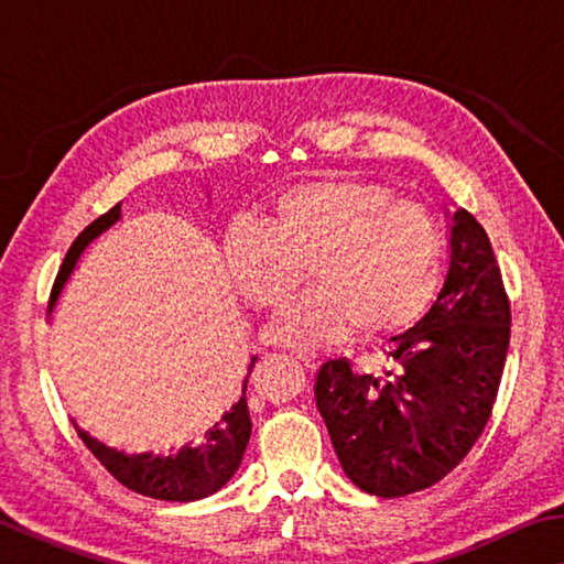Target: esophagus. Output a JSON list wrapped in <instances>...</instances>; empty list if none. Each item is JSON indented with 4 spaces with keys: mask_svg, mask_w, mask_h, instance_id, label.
<instances>
[{
    "mask_svg": "<svg viewBox=\"0 0 564 564\" xmlns=\"http://www.w3.org/2000/svg\"><path fill=\"white\" fill-rule=\"evenodd\" d=\"M293 356L299 358V360L303 362V366H305V368H311V370H313V368H318V362H321V356H318V352H311V350H295Z\"/></svg>",
    "mask_w": 564,
    "mask_h": 564,
    "instance_id": "obj_1",
    "label": "esophagus"
}]
</instances>
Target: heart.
I'll return each mask as SVG.
<instances>
[{"instance_id": "obj_1", "label": "heart", "mask_w": 564, "mask_h": 564, "mask_svg": "<svg viewBox=\"0 0 564 564\" xmlns=\"http://www.w3.org/2000/svg\"><path fill=\"white\" fill-rule=\"evenodd\" d=\"M236 289L256 305L281 303L311 259L316 289L283 305L269 338L318 348L360 323L368 336L398 333L441 293L443 226L378 181L323 176L291 184L226 234Z\"/></svg>"}]
</instances>
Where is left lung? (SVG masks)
<instances>
[{
    "mask_svg": "<svg viewBox=\"0 0 564 564\" xmlns=\"http://www.w3.org/2000/svg\"><path fill=\"white\" fill-rule=\"evenodd\" d=\"M443 289L413 328L393 336L383 376L346 358L316 376V405L343 473L378 498L441 482L488 425L510 348V301L490 238L473 214L451 216Z\"/></svg>",
    "mask_w": 564,
    "mask_h": 564,
    "instance_id": "left-lung-1",
    "label": "left lung"
}]
</instances>
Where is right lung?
Listing matches in <instances>:
<instances>
[{"label": "right lung", "instance_id": "add662e5", "mask_svg": "<svg viewBox=\"0 0 564 564\" xmlns=\"http://www.w3.org/2000/svg\"><path fill=\"white\" fill-rule=\"evenodd\" d=\"M119 221L121 204L99 216L97 221H91L79 236H76V241L64 256L59 273H56L50 299V313L54 311L56 301H59L64 285L69 283L84 251ZM253 366L256 356L248 362V373L241 383V398H238L226 413H218L208 420V423H204L184 445L178 447H169V451L159 453H127L119 451V447L104 445L87 431H82L76 423L74 427L84 445L94 453V457H97L121 485H127L129 490L147 495V498L169 502H194L208 498V495L218 492L228 480H231L238 465L243 460L248 437H251V413H248L246 405V388Z\"/></svg>", "mask_w": 564, "mask_h": 564}]
</instances>
